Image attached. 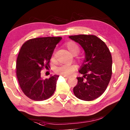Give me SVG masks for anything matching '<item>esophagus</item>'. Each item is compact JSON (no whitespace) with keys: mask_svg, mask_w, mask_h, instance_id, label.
<instances>
[{"mask_svg":"<svg viewBox=\"0 0 130 130\" xmlns=\"http://www.w3.org/2000/svg\"><path fill=\"white\" fill-rule=\"evenodd\" d=\"M62 76L65 78H70V76H67V75H62Z\"/></svg>","mask_w":130,"mask_h":130,"instance_id":"34e87169","label":"esophagus"}]
</instances>
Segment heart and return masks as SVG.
Returning <instances> with one entry per match:
<instances>
[{
    "label": "heart",
    "mask_w": 130,
    "mask_h": 130,
    "mask_svg": "<svg viewBox=\"0 0 130 130\" xmlns=\"http://www.w3.org/2000/svg\"><path fill=\"white\" fill-rule=\"evenodd\" d=\"M66 47L68 51L73 55L77 54L79 52L80 48L78 45L75 42L73 41H69L66 43ZM76 69V67L75 65H62L57 67L55 69L56 72L58 74H61L62 75H69Z\"/></svg>",
    "instance_id": "heart-1"
}]
</instances>
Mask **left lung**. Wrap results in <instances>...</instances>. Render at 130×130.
Masks as SVG:
<instances>
[{"label":"left lung","instance_id":"left-lung-1","mask_svg":"<svg viewBox=\"0 0 130 130\" xmlns=\"http://www.w3.org/2000/svg\"><path fill=\"white\" fill-rule=\"evenodd\" d=\"M79 43L85 52V58L73 89L76 97L84 101H92L101 95L107 89L112 75V56L108 47L101 39L93 35L69 36Z\"/></svg>","mask_w":130,"mask_h":130}]
</instances>
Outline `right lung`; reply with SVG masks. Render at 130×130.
<instances>
[{"label": "right lung", "instance_id": "add662e5", "mask_svg": "<svg viewBox=\"0 0 130 130\" xmlns=\"http://www.w3.org/2000/svg\"><path fill=\"white\" fill-rule=\"evenodd\" d=\"M61 37H42L29 39L23 43L16 61V76L26 96L43 101L54 94L58 75L43 79L41 71L49 67V62Z\"/></svg>", "mask_w": 130, "mask_h": 130}]
</instances>
